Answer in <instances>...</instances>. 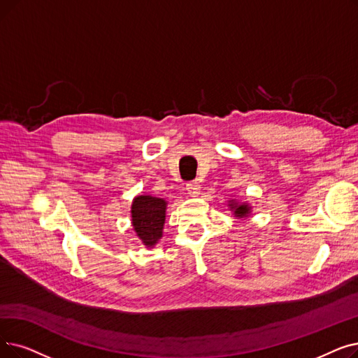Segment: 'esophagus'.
<instances>
[{
  "instance_id": "34e87169",
  "label": "esophagus",
  "mask_w": 358,
  "mask_h": 358,
  "mask_svg": "<svg viewBox=\"0 0 358 358\" xmlns=\"http://www.w3.org/2000/svg\"><path fill=\"white\" fill-rule=\"evenodd\" d=\"M185 190H187V194L190 197H196V196L200 194V184L196 182V181H192V182L185 185Z\"/></svg>"
}]
</instances>
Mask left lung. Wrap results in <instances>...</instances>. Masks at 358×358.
Instances as JSON below:
<instances>
[{"mask_svg": "<svg viewBox=\"0 0 358 358\" xmlns=\"http://www.w3.org/2000/svg\"><path fill=\"white\" fill-rule=\"evenodd\" d=\"M228 206L231 208L232 212H234L236 217H247L248 215H250V210H252L250 205H248V203H238L237 200H229Z\"/></svg>", "mask_w": 358, "mask_h": 358, "instance_id": "obj_1", "label": "left lung"}]
</instances>
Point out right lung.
Here are the masks:
<instances>
[{
  "instance_id": "1",
  "label": "right lung",
  "mask_w": 358,
  "mask_h": 358,
  "mask_svg": "<svg viewBox=\"0 0 358 358\" xmlns=\"http://www.w3.org/2000/svg\"><path fill=\"white\" fill-rule=\"evenodd\" d=\"M166 201L153 196H137L131 205V224L146 247H153L162 237Z\"/></svg>"
}]
</instances>
